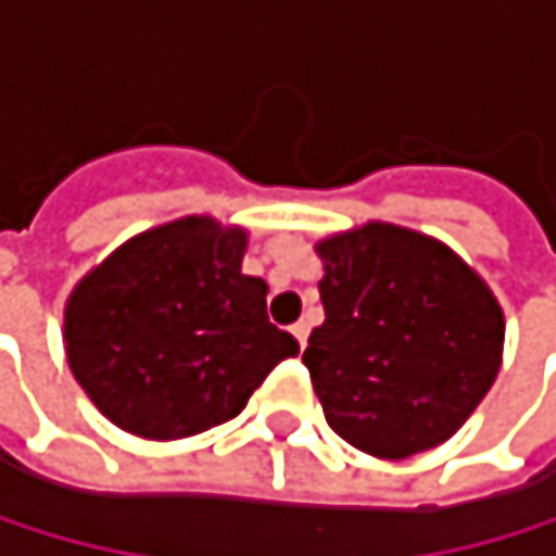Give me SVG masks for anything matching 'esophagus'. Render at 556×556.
Instances as JSON below:
<instances>
[{"mask_svg":"<svg viewBox=\"0 0 556 556\" xmlns=\"http://www.w3.org/2000/svg\"><path fill=\"white\" fill-rule=\"evenodd\" d=\"M293 337H296V343H300V346H306L309 327H306V324H296V327H293Z\"/></svg>","mask_w":556,"mask_h":556,"instance_id":"obj_1","label":"esophagus"}]
</instances>
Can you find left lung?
Segmentation results:
<instances>
[{"label": "left lung", "mask_w": 556, "mask_h": 556, "mask_svg": "<svg viewBox=\"0 0 556 556\" xmlns=\"http://www.w3.org/2000/svg\"><path fill=\"white\" fill-rule=\"evenodd\" d=\"M319 256L327 319L303 363L333 433L387 460L454 437L501 370L494 293L454 250L390 223L324 240Z\"/></svg>", "instance_id": "8db88e82"}]
</instances>
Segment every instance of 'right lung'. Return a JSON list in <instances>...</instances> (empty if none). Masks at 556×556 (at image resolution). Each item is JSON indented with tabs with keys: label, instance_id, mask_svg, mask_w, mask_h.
I'll return each mask as SVG.
<instances>
[{
	"label": "right lung",
	"instance_id": "obj_1",
	"mask_svg": "<svg viewBox=\"0 0 556 556\" xmlns=\"http://www.w3.org/2000/svg\"><path fill=\"white\" fill-rule=\"evenodd\" d=\"M243 229L186 216L119 247L66 306V356L116 427L179 440L237 417L300 343L266 316V283L243 276Z\"/></svg>",
	"mask_w": 556,
	"mask_h": 556
}]
</instances>
